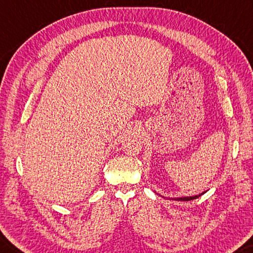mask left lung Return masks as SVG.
I'll use <instances>...</instances> for the list:
<instances>
[{
	"instance_id": "left-lung-1",
	"label": "left lung",
	"mask_w": 253,
	"mask_h": 253,
	"mask_svg": "<svg viewBox=\"0 0 253 253\" xmlns=\"http://www.w3.org/2000/svg\"><path fill=\"white\" fill-rule=\"evenodd\" d=\"M201 195H204V194H201ZM201 195L194 196V197H182V198H173V200H177V201H189V200H194V199L199 198Z\"/></svg>"
}]
</instances>
